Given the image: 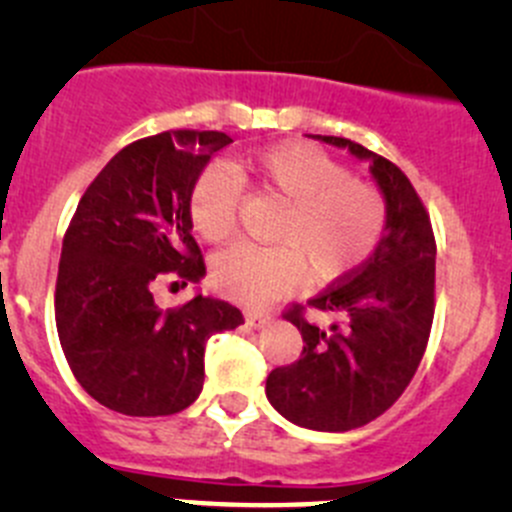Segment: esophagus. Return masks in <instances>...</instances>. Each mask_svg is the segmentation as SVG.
Segmentation results:
<instances>
[{
  "label": "esophagus",
  "mask_w": 512,
  "mask_h": 512,
  "mask_svg": "<svg viewBox=\"0 0 512 512\" xmlns=\"http://www.w3.org/2000/svg\"><path fill=\"white\" fill-rule=\"evenodd\" d=\"M245 319H247V324H250V327H262V324L270 322V314L257 312V309H247Z\"/></svg>",
  "instance_id": "1"
}]
</instances>
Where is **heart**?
<instances>
[{
	"mask_svg": "<svg viewBox=\"0 0 512 512\" xmlns=\"http://www.w3.org/2000/svg\"><path fill=\"white\" fill-rule=\"evenodd\" d=\"M242 180L280 200L277 245H235L213 262L225 297L267 304L307 280L334 282L359 270L386 230V200L371 183L304 143H280L252 158L210 165L190 190V223L203 240L225 245L240 223Z\"/></svg>",
	"mask_w": 512,
	"mask_h": 512,
	"instance_id": "1",
	"label": "heart"
}]
</instances>
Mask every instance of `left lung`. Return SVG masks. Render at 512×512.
<instances>
[{
	"label": "left lung",
	"mask_w": 512,
	"mask_h": 512,
	"mask_svg": "<svg viewBox=\"0 0 512 512\" xmlns=\"http://www.w3.org/2000/svg\"><path fill=\"white\" fill-rule=\"evenodd\" d=\"M369 170L386 200V230L374 255L309 299L329 327L309 322L302 304L285 317L304 339L302 356L267 376V399L292 423L312 431H352L396 404L414 379L433 324L436 237L431 218L404 170L339 136Z\"/></svg>",
	"instance_id": "left-lung-1"
}]
</instances>
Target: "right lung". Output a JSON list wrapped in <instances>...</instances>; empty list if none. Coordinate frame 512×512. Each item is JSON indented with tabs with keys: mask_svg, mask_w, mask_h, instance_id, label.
Wrapping results in <instances>:
<instances>
[{
	"mask_svg": "<svg viewBox=\"0 0 512 512\" xmlns=\"http://www.w3.org/2000/svg\"><path fill=\"white\" fill-rule=\"evenodd\" d=\"M220 131H165L118 151L81 195L56 275V329L76 381L126 416H170L203 391L205 344L242 324L223 299L160 309L158 285L200 282L190 190Z\"/></svg>",
	"mask_w": 512,
	"mask_h": 512,
	"instance_id": "right-lung-1",
	"label": "right lung"
}]
</instances>
